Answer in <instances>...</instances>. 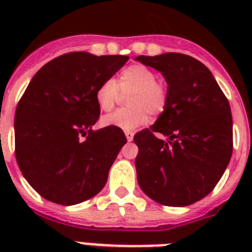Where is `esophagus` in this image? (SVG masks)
<instances>
[{
    "mask_svg": "<svg viewBox=\"0 0 252 252\" xmlns=\"http://www.w3.org/2000/svg\"><path fill=\"white\" fill-rule=\"evenodd\" d=\"M126 137L128 141H132L133 140V132H126Z\"/></svg>",
    "mask_w": 252,
    "mask_h": 252,
    "instance_id": "34e87169",
    "label": "esophagus"
}]
</instances>
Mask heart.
<instances>
[{
	"label": "heart",
	"instance_id": "obj_1",
	"mask_svg": "<svg viewBox=\"0 0 252 252\" xmlns=\"http://www.w3.org/2000/svg\"><path fill=\"white\" fill-rule=\"evenodd\" d=\"M122 93H129L128 104L130 107L122 108L106 115L102 119L104 126L118 129L133 130L142 126L152 114H159L165 110L167 93L165 86L157 82V74L144 65H130L120 73L118 82L107 80L99 85L95 99L102 111H111L120 98Z\"/></svg>",
	"mask_w": 252,
	"mask_h": 252
}]
</instances>
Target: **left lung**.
Here are the masks:
<instances>
[{
    "label": "left lung",
    "mask_w": 252,
    "mask_h": 252,
    "mask_svg": "<svg viewBox=\"0 0 252 252\" xmlns=\"http://www.w3.org/2000/svg\"><path fill=\"white\" fill-rule=\"evenodd\" d=\"M136 60L161 72L167 84L163 112L133 137L137 182L154 201L187 207L213 191L230 162V104L211 70L193 57L168 52Z\"/></svg>",
    "instance_id": "obj_1"
}]
</instances>
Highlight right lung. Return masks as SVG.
<instances>
[{
	"label": "right lung",
	"instance_id": "add662e5",
	"mask_svg": "<svg viewBox=\"0 0 252 252\" xmlns=\"http://www.w3.org/2000/svg\"><path fill=\"white\" fill-rule=\"evenodd\" d=\"M128 59L66 53L32 77L15 110V157L44 199L74 205L104 187L126 138L112 126L93 130L100 115L95 93Z\"/></svg>",
	"mask_w": 252,
	"mask_h": 252
}]
</instances>
